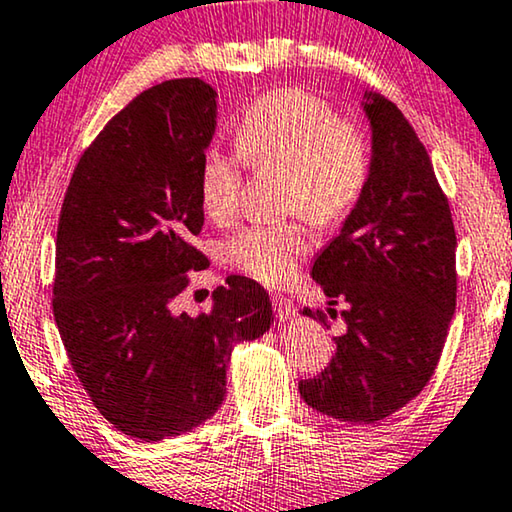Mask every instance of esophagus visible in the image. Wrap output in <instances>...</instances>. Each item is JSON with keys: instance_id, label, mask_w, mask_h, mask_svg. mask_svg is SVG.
I'll list each match as a JSON object with an SVG mask.
<instances>
[{"instance_id": "1", "label": "esophagus", "mask_w": 512, "mask_h": 512, "mask_svg": "<svg viewBox=\"0 0 512 512\" xmlns=\"http://www.w3.org/2000/svg\"><path fill=\"white\" fill-rule=\"evenodd\" d=\"M271 304H273V311H276V318H278L280 322L292 320L294 315H297V308H294V304H292L290 299H285V297H273Z\"/></svg>"}]
</instances>
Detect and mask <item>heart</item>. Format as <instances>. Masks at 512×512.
<instances>
[{"mask_svg": "<svg viewBox=\"0 0 512 512\" xmlns=\"http://www.w3.org/2000/svg\"><path fill=\"white\" fill-rule=\"evenodd\" d=\"M236 153L213 146L199 164V204L215 222L236 213L243 163L283 171L285 206L315 225H334L355 211L369 183V146L325 99L299 88L266 92L236 120ZM311 236L299 222L253 225L229 241L232 262L266 285H280L299 269Z\"/></svg>", "mask_w": 512, "mask_h": 512, "instance_id": "1", "label": "heart"}]
</instances>
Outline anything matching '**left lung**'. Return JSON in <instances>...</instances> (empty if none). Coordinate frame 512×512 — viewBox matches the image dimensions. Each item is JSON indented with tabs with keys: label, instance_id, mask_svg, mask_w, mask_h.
Returning a JSON list of instances; mask_svg holds the SVG:
<instances>
[{
	"label": "left lung",
	"instance_id": "8db88e82",
	"mask_svg": "<svg viewBox=\"0 0 512 512\" xmlns=\"http://www.w3.org/2000/svg\"><path fill=\"white\" fill-rule=\"evenodd\" d=\"M369 183L311 276L341 315L336 352L301 380L308 406L343 422L371 424L413 401L434 376L457 304V234L450 204L415 129L390 99L366 92Z\"/></svg>",
	"mask_w": 512,
	"mask_h": 512
}]
</instances>
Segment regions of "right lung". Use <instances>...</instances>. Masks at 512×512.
<instances>
[{
    "label": "right lung",
    "mask_w": 512,
    "mask_h": 512,
    "mask_svg": "<svg viewBox=\"0 0 512 512\" xmlns=\"http://www.w3.org/2000/svg\"><path fill=\"white\" fill-rule=\"evenodd\" d=\"M215 90L174 78L143 90L85 148L64 194L53 315L95 408L153 443L206 422L225 399L232 348L271 327L269 294L229 276L190 318L174 299L208 259L199 164L215 132Z\"/></svg>",
    "instance_id": "obj_1"
}]
</instances>
